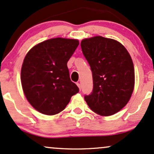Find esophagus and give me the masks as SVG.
<instances>
[{
	"mask_svg": "<svg viewBox=\"0 0 154 154\" xmlns=\"http://www.w3.org/2000/svg\"><path fill=\"white\" fill-rule=\"evenodd\" d=\"M77 86H78V88H79V90H80V89H81V85H80V84H79V82H77Z\"/></svg>",
	"mask_w": 154,
	"mask_h": 154,
	"instance_id": "esophagus-1",
	"label": "esophagus"
}]
</instances>
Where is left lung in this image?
Returning a JSON list of instances; mask_svg holds the SVG:
<instances>
[{"instance_id": "1", "label": "left lung", "mask_w": 154, "mask_h": 154, "mask_svg": "<svg viewBox=\"0 0 154 154\" xmlns=\"http://www.w3.org/2000/svg\"><path fill=\"white\" fill-rule=\"evenodd\" d=\"M83 54L93 79L91 94L85 100L92 111L112 116L126 105L135 83L134 67L128 51L120 42L103 36L81 42Z\"/></svg>"}]
</instances>
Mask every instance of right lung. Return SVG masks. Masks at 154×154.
I'll list each match as a JSON object with an SVG mask.
<instances>
[{
  "label": "right lung",
  "mask_w": 154,
  "mask_h": 154,
  "mask_svg": "<svg viewBox=\"0 0 154 154\" xmlns=\"http://www.w3.org/2000/svg\"><path fill=\"white\" fill-rule=\"evenodd\" d=\"M78 45L77 39L51 38L34 46L26 55L21 72L22 88L27 100L41 113H59L79 92L67 67Z\"/></svg>",
  "instance_id": "1"
}]
</instances>
